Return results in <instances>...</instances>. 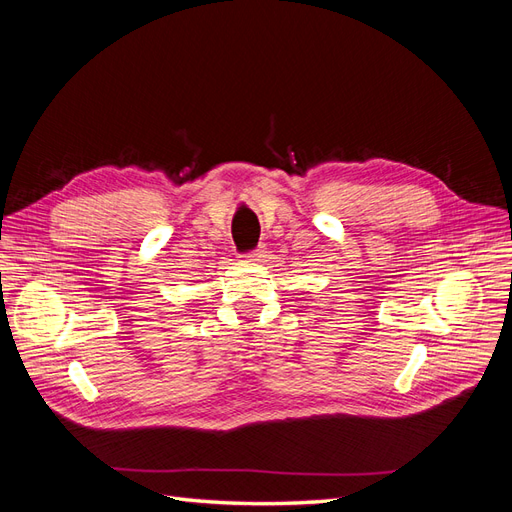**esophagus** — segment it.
<instances>
[{
  "label": "esophagus",
  "instance_id": "34e87169",
  "mask_svg": "<svg viewBox=\"0 0 512 512\" xmlns=\"http://www.w3.org/2000/svg\"><path fill=\"white\" fill-rule=\"evenodd\" d=\"M245 258H247V260H260L262 254H260V250H254V252H247Z\"/></svg>",
  "mask_w": 512,
  "mask_h": 512
}]
</instances>
